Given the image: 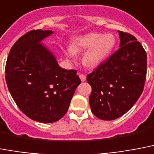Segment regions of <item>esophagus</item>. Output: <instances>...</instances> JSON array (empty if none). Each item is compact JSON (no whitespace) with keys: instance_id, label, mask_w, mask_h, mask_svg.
Listing matches in <instances>:
<instances>
[{"instance_id":"esophagus-1","label":"esophagus","mask_w":154,"mask_h":154,"mask_svg":"<svg viewBox=\"0 0 154 154\" xmlns=\"http://www.w3.org/2000/svg\"><path fill=\"white\" fill-rule=\"evenodd\" d=\"M79 78H80L82 82H84V81H86V79H87V77H86V75H85L84 74H79Z\"/></svg>"}]
</instances>
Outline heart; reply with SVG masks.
Returning a JSON list of instances; mask_svg holds the SVG:
<instances>
[{
    "label": "heart",
    "mask_w": 154,
    "mask_h": 154,
    "mask_svg": "<svg viewBox=\"0 0 154 154\" xmlns=\"http://www.w3.org/2000/svg\"><path fill=\"white\" fill-rule=\"evenodd\" d=\"M115 45V37L110 33H88L73 40L71 48H68L64 53L69 60H75L76 53L87 51L83 56V63L90 67H96L103 63Z\"/></svg>",
    "instance_id": "1"
}]
</instances>
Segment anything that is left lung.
Masks as SVG:
<instances>
[{
    "mask_svg": "<svg viewBox=\"0 0 154 154\" xmlns=\"http://www.w3.org/2000/svg\"><path fill=\"white\" fill-rule=\"evenodd\" d=\"M120 48L87 75L92 91L91 112L102 120H114L125 114L144 89L147 56L143 47L130 33L119 31Z\"/></svg>",
    "mask_w": 154,
    "mask_h": 154,
    "instance_id": "obj_1",
    "label": "left lung"
}]
</instances>
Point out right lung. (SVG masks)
Returning a JSON list of instances; mask_svg holds the SVG:
<instances>
[{
  "mask_svg": "<svg viewBox=\"0 0 154 154\" xmlns=\"http://www.w3.org/2000/svg\"><path fill=\"white\" fill-rule=\"evenodd\" d=\"M53 33L32 30L11 48L5 65L8 91L19 109L34 121L51 123L67 113L81 80L75 70L60 67L40 41Z\"/></svg>",
  "mask_w": 154,
  "mask_h": 154,
  "instance_id": "add662e5",
  "label": "right lung"
}]
</instances>
